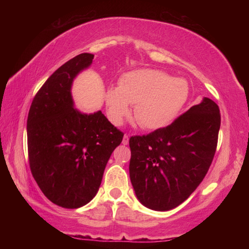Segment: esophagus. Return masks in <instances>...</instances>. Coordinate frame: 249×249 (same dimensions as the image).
I'll list each match as a JSON object with an SVG mask.
<instances>
[{"mask_svg": "<svg viewBox=\"0 0 249 249\" xmlns=\"http://www.w3.org/2000/svg\"><path fill=\"white\" fill-rule=\"evenodd\" d=\"M128 142H129V136H128L127 134H125L124 137H123V141H122V142H123V145H127Z\"/></svg>", "mask_w": 249, "mask_h": 249, "instance_id": "obj_1", "label": "esophagus"}]
</instances>
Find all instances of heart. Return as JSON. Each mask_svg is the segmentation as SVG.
Listing matches in <instances>:
<instances>
[{
	"mask_svg": "<svg viewBox=\"0 0 249 249\" xmlns=\"http://www.w3.org/2000/svg\"><path fill=\"white\" fill-rule=\"evenodd\" d=\"M189 87L183 79L172 78L155 69L134 70L122 75L119 88L105 94L108 119L119 125L136 105L135 119L141 127L158 129L171 123L188 100Z\"/></svg>",
	"mask_w": 249,
	"mask_h": 249,
	"instance_id": "b5f03b06",
	"label": "heart"
}]
</instances>
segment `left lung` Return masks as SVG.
<instances>
[{"label":"left lung","mask_w":249,"mask_h":249,"mask_svg":"<svg viewBox=\"0 0 249 249\" xmlns=\"http://www.w3.org/2000/svg\"><path fill=\"white\" fill-rule=\"evenodd\" d=\"M221 113L204 98L166 127L129 140V177L146 208L169 211L195 192L215 155Z\"/></svg>","instance_id":"1"}]
</instances>
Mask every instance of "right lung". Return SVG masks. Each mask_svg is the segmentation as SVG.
<instances>
[{
	"mask_svg": "<svg viewBox=\"0 0 249 249\" xmlns=\"http://www.w3.org/2000/svg\"><path fill=\"white\" fill-rule=\"evenodd\" d=\"M93 58L80 53L58 68L37 92L28 112L32 175L45 196L66 209L93 199L105 166L124 136L101 111L83 114L73 107L71 84Z\"/></svg>",
	"mask_w": 249,
	"mask_h": 249,
	"instance_id": "obj_1",
	"label": "right lung"
}]
</instances>
